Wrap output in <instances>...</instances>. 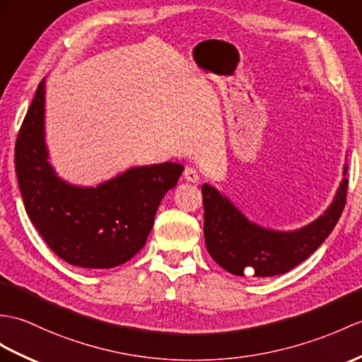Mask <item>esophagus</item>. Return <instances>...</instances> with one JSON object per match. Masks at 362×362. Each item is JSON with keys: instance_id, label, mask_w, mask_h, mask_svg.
Listing matches in <instances>:
<instances>
[{"instance_id": "1", "label": "esophagus", "mask_w": 362, "mask_h": 362, "mask_svg": "<svg viewBox=\"0 0 362 362\" xmlns=\"http://www.w3.org/2000/svg\"><path fill=\"white\" fill-rule=\"evenodd\" d=\"M183 177L187 179L188 182H192V183L199 182V174H197L196 170H192V168H187V170L183 171Z\"/></svg>"}]
</instances>
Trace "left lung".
Segmentation results:
<instances>
[{
    "label": "left lung",
    "instance_id": "obj_1",
    "mask_svg": "<svg viewBox=\"0 0 362 362\" xmlns=\"http://www.w3.org/2000/svg\"><path fill=\"white\" fill-rule=\"evenodd\" d=\"M347 188L349 180L344 179L330 208L313 223L298 231L282 233L251 223L228 199L205 183L202 202L208 253L226 272L236 276L255 273L267 277L287 273L329 238L346 206Z\"/></svg>",
    "mask_w": 362,
    "mask_h": 362
}]
</instances>
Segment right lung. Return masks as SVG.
<instances>
[{
    "mask_svg": "<svg viewBox=\"0 0 362 362\" xmlns=\"http://www.w3.org/2000/svg\"><path fill=\"white\" fill-rule=\"evenodd\" d=\"M45 78L15 141V170L28 216L54 253L83 268L128 262L146 242L163 196L183 166L131 168L97 188L64 183L47 163L43 134Z\"/></svg>",
    "mask_w": 362,
    "mask_h": 362,
    "instance_id": "add662e5",
    "label": "right lung"
}]
</instances>
